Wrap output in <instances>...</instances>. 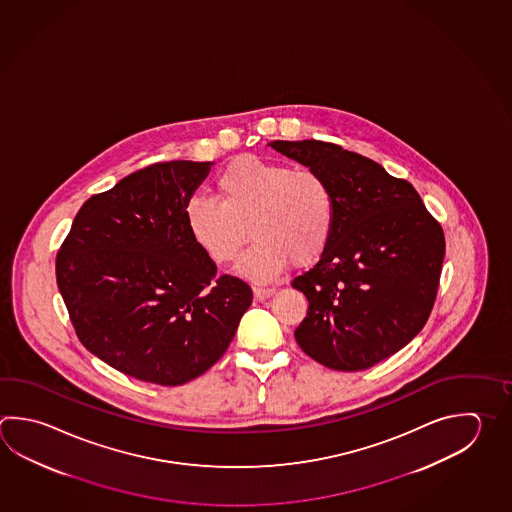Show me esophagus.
I'll return each instance as SVG.
<instances>
[{"label": "esophagus", "mask_w": 512, "mask_h": 512, "mask_svg": "<svg viewBox=\"0 0 512 512\" xmlns=\"http://www.w3.org/2000/svg\"><path fill=\"white\" fill-rule=\"evenodd\" d=\"M275 293V288H262V286H253V295L257 300H266Z\"/></svg>", "instance_id": "obj_1"}]
</instances>
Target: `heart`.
Segmentation results:
<instances>
[{"instance_id": "b5f03b06", "label": "heart", "mask_w": 512, "mask_h": 512, "mask_svg": "<svg viewBox=\"0 0 512 512\" xmlns=\"http://www.w3.org/2000/svg\"><path fill=\"white\" fill-rule=\"evenodd\" d=\"M215 184L217 199L199 195L184 210L193 241L215 264L237 259L248 230L255 242L239 271L253 280L277 277L288 262L309 266L328 248L337 204L315 170L241 157Z\"/></svg>"}]
</instances>
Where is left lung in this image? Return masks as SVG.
<instances>
[{"label": "left lung", "mask_w": 512, "mask_h": 512, "mask_svg": "<svg viewBox=\"0 0 512 512\" xmlns=\"http://www.w3.org/2000/svg\"><path fill=\"white\" fill-rule=\"evenodd\" d=\"M322 175L335 195L326 251L291 280L308 299L295 338L335 371H362L395 355L424 328L438 293L444 230L413 184L326 141H271Z\"/></svg>", "instance_id": "obj_1"}]
</instances>
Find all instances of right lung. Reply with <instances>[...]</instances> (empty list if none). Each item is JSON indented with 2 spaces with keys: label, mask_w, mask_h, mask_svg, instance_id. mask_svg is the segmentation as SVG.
<instances>
[{
  "label": "right lung",
  "mask_w": 512,
  "mask_h": 512,
  "mask_svg": "<svg viewBox=\"0 0 512 512\" xmlns=\"http://www.w3.org/2000/svg\"><path fill=\"white\" fill-rule=\"evenodd\" d=\"M212 163H155L81 206L56 280L81 344L128 377L181 386L226 353L251 288L215 277L184 210Z\"/></svg>",
  "instance_id": "add662e5"
}]
</instances>
